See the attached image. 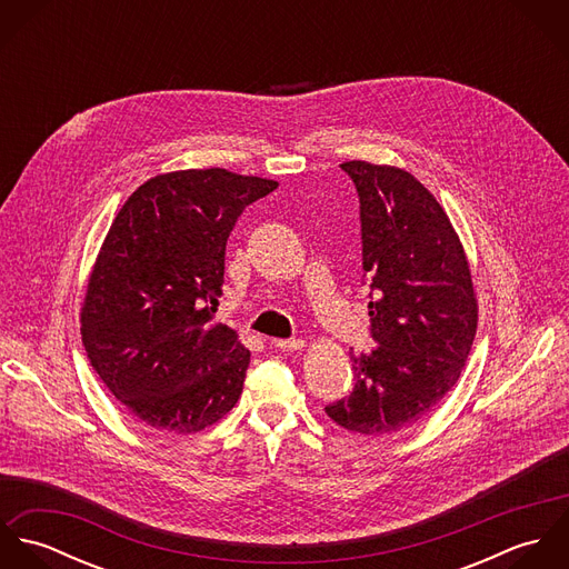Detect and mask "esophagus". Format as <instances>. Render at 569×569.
Returning <instances> with one entry per match:
<instances>
[{
  "label": "esophagus",
  "mask_w": 569,
  "mask_h": 569,
  "mask_svg": "<svg viewBox=\"0 0 569 569\" xmlns=\"http://www.w3.org/2000/svg\"><path fill=\"white\" fill-rule=\"evenodd\" d=\"M271 343L280 350H302L307 346L305 339H296V337L293 339H273Z\"/></svg>",
  "instance_id": "esophagus-1"
}]
</instances>
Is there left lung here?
<instances>
[{"instance_id":"obj_1","label":"left lung","mask_w":569,"mask_h":569,"mask_svg":"<svg viewBox=\"0 0 569 569\" xmlns=\"http://www.w3.org/2000/svg\"><path fill=\"white\" fill-rule=\"evenodd\" d=\"M361 203L372 355L350 357L355 386L326 416L359 436L416 425L458 383L478 328L462 241L438 199L406 168L341 163Z\"/></svg>"}]
</instances>
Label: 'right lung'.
Here are the masks:
<instances>
[{"instance_id":"1","label":"right lung","mask_w":569,"mask_h":569,"mask_svg":"<svg viewBox=\"0 0 569 569\" xmlns=\"http://www.w3.org/2000/svg\"><path fill=\"white\" fill-rule=\"evenodd\" d=\"M278 181L188 168L144 181L116 214L81 305L87 357L144 425L188 436L243 392L249 350L214 320L226 243L244 208Z\"/></svg>"}]
</instances>
